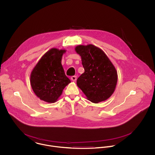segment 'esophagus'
I'll use <instances>...</instances> for the list:
<instances>
[{
	"label": "esophagus",
	"mask_w": 155,
	"mask_h": 155,
	"mask_svg": "<svg viewBox=\"0 0 155 155\" xmlns=\"http://www.w3.org/2000/svg\"><path fill=\"white\" fill-rule=\"evenodd\" d=\"M76 79H77V77L76 76H71V80L72 81H76Z\"/></svg>",
	"instance_id": "obj_1"
}]
</instances>
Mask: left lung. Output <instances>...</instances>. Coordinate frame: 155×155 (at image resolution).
Listing matches in <instances>:
<instances>
[{"label": "left lung", "mask_w": 155, "mask_h": 155, "mask_svg": "<svg viewBox=\"0 0 155 155\" xmlns=\"http://www.w3.org/2000/svg\"><path fill=\"white\" fill-rule=\"evenodd\" d=\"M85 71L77 79V85L90 101L98 103L108 99L114 92L117 73L112 63L100 48L89 44L78 45Z\"/></svg>", "instance_id": "8db88e82"}]
</instances>
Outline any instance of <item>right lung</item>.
<instances>
[{"instance_id": "right-lung-1", "label": "right lung", "mask_w": 155, "mask_h": 155, "mask_svg": "<svg viewBox=\"0 0 155 155\" xmlns=\"http://www.w3.org/2000/svg\"><path fill=\"white\" fill-rule=\"evenodd\" d=\"M65 49L52 48L46 52L33 69L30 84L36 95L41 100L53 103L70 83L61 64Z\"/></svg>"}]
</instances>
